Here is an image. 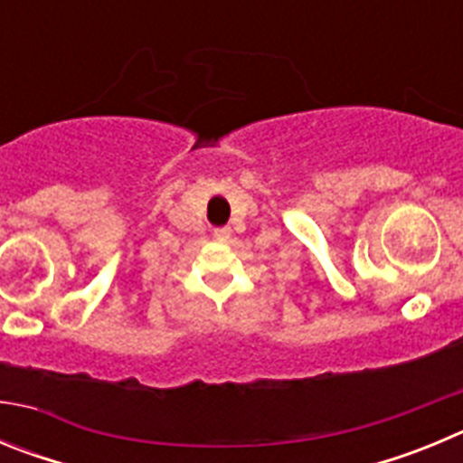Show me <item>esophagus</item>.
<instances>
[{
  "instance_id": "obj_1",
  "label": "esophagus",
  "mask_w": 463,
  "mask_h": 463,
  "mask_svg": "<svg viewBox=\"0 0 463 463\" xmlns=\"http://www.w3.org/2000/svg\"><path fill=\"white\" fill-rule=\"evenodd\" d=\"M229 236H232V229H229V227H215V229H213V239L229 241Z\"/></svg>"
}]
</instances>
